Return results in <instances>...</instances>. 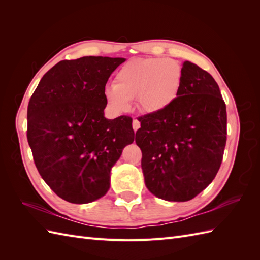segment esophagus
<instances>
[{"mask_svg": "<svg viewBox=\"0 0 260 260\" xmlns=\"http://www.w3.org/2000/svg\"><path fill=\"white\" fill-rule=\"evenodd\" d=\"M132 127H133V130L137 131V130L141 127L140 121H139L138 119H133V121H132Z\"/></svg>", "mask_w": 260, "mask_h": 260, "instance_id": "esophagus-1", "label": "esophagus"}]
</instances>
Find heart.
<instances>
[{
	"instance_id": "heart-1",
	"label": "heart",
	"mask_w": 260,
	"mask_h": 260,
	"mask_svg": "<svg viewBox=\"0 0 260 260\" xmlns=\"http://www.w3.org/2000/svg\"><path fill=\"white\" fill-rule=\"evenodd\" d=\"M183 83V70L175 59L147 57L131 59L118 70L114 85L104 89V98L114 112L124 113L137 99L146 114L166 112L178 100Z\"/></svg>"
}]
</instances>
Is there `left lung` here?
<instances>
[{
    "mask_svg": "<svg viewBox=\"0 0 260 260\" xmlns=\"http://www.w3.org/2000/svg\"><path fill=\"white\" fill-rule=\"evenodd\" d=\"M183 83L166 112L141 117L136 142L142 151L144 182L156 198L186 202L215 179L226 141V111L219 86L191 61L182 65Z\"/></svg>",
    "mask_w": 260,
    "mask_h": 260,
    "instance_id": "1",
    "label": "left lung"
}]
</instances>
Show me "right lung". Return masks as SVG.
I'll list each match as a JSON object with an SVG mask.
<instances>
[{"label": "right lung", "instance_id": "add662e5", "mask_svg": "<svg viewBox=\"0 0 260 260\" xmlns=\"http://www.w3.org/2000/svg\"><path fill=\"white\" fill-rule=\"evenodd\" d=\"M122 57L61 60L39 82L28 105L27 139L36 167L60 199L88 204L111 186V170L135 140L132 119H107L104 89Z\"/></svg>", "mask_w": 260, "mask_h": 260}]
</instances>
